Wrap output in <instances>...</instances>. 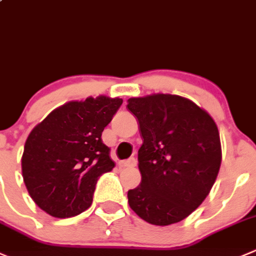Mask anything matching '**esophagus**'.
<instances>
[{"label":"esophagus","instance_id":"1","mask_svg":"<svg viewBox=\"0 0 256 256\" xmlns=\"http://www.w3.org/2000/svg\"><path fill=\"white\" fill-rule=\"evenodd\" d=\"M121 166L122 168H134V166H136V160L134 158H128V160H125L121 162Z\"/></svg>","mask_w":256,"mask_h":256}]
</instances>
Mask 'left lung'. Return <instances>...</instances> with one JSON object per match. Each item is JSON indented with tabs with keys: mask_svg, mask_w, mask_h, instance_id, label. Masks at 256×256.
I'll use <instances>...</instances> for the list:
<instances>
[{
	"mask_svg": "<svg viewBox=\"0 0 256 256\" xmlns=\"http://www.w3.org/2000/svg\"><path fill=\"white\" fill-rule=\"evenodd\" d=\"M144 141L138 148L141 182L128 190V205L158 226L188 218L209 195L222 165V142L210 114L170 94L128 100Z\"/></svg>",
	"mask_w": 256,
	"mask_h": 256,
	"instance_id": "obj_1",
	"label": "left lung"
}]
</instances>
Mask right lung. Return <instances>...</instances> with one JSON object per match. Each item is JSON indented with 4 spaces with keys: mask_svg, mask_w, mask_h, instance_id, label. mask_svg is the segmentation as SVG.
<instances>
[{
    "mask_svg": "<svg viewBox=\"0 0 256 256\" xmlns=\"http://www.w3.org/2000/svg\"><path fill=\"white\" fill-rule=\"evenodd\" d=\"M122 98L100 95L70 101L37 124L24 142L22 178L34 204L58 219L92 204L98 178L115 168L102 131Z\"/></svg>",
    "mask_w": 256,
    "mask_h": 256,
    "instance_id": "1",
    "label": "right lung"
}]
</instances>
